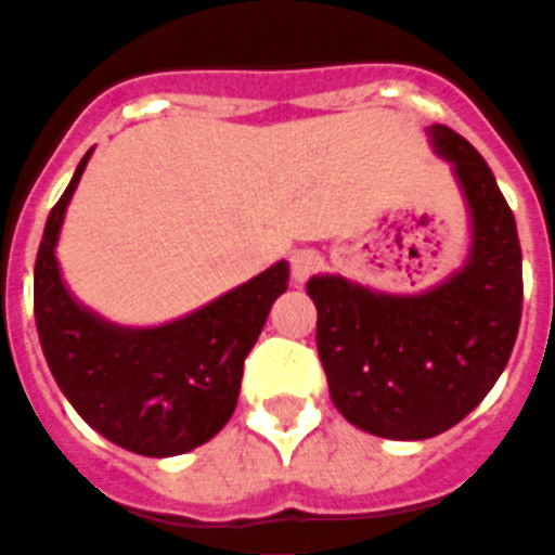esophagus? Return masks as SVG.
Here are the masks:
<instances>
[{"label":"esophagus","mask_w":555,"mask_h":555,"mask_svg":"<svg viewBox=\"0 0 555 555\" xmlns=\"http://www.w3.org/2000/svg\"><path fill=\"white\" fill-rule=\"evenodd\" d=\"M323 269V255L317 253V249H297L292 255V278L297 283H306L311 274H317Z\"/></svg>","instance_id":"esophagus-1"}]
</instances>
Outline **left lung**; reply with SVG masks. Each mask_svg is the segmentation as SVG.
<instances>
[{
	"label": "left lung",
	"instance_id": "8db88e82",
	"mask_svg": "<svg viewBox=\"0 0 555 555\" xmlns=\"http://www.w3.org/2000/svg\"><path fill=\"white\" fill-rule=\"evenodd\" d=\"M429 134L472 207L466 267L415 297L334 274L306 286L331 401L353 426L392 440L435 438L466 418L505 371L522 320V249L494 173L449 126Z\"/></svg>",
	"mask_w": 555,
	"mask_h": 555
}]
</instances>
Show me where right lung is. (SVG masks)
Here are the masks:
<instances>
[{"mask_svg":"<svg viewBox=\"0 0 555 555\" xmlns=\"http://www.w3.org/2000/svg\"><path fill=\"white\" fill-rule=\"evenodd\" d=\"M89 154L50 210L36 255L33 311L41 350L61 392L103 438L145 457L191 452L221 433L238 404L244 359L286 292L288 263H274L163 328L103 323L69 297L55 263L61 221Z\"/></svg>","mask_w":555,"mask_h":555,"instance_id":"1","label":"right lung"}]
</instances>
